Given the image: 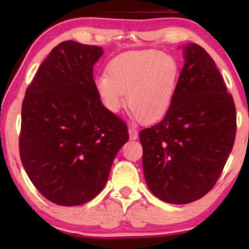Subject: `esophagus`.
<instances>
[{
	"mask_svg": "<svg viewBox=\"0 0 249 249\" xmlns=\"http://www.w3.org/2000/svg\"><path fill=\"white\" fill-rule=\"evenodd\" d=\"M128 134H130V139H137V137H138V131L136 130L134 127H128Z\"/></svg>",
	"mask_w": 249,
	"mask_h": 249,
	"instance_id": "esophagus-1",
	"label": "esophagus"
}]
</instances>
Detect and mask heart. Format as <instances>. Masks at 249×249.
Listing matches in <instances>:
<instances>
[{"label":"heart","instance_id":"obj_1","mask_svg":"<svg viewBox=\"0 0 249 249\" xmlns=\"http://www.w3.org/2000/svg\"><path fill=\"white\" fill-rule=\"evenodd\" d=\"M108 73L95 79V88L108 112L118 113L126 105L133 118L153 123L167 113L177 92L180 64L158 50L128 51L115 57Z\"/></svg>","mask_w":249,"mask_h":249}]
</instances>
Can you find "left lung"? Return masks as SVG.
<instances>
[{"mask_svg":"<svg viewBox=\"0 0 249 249\" xmlns=\"http://www.w3.org/2000/svg\"><path fill=\"white\" fill-rule=\"evenodd\" d=\"M185 64L171 107L139 133L150 191L182 205L207 194L218 181L236 133L233 97L204 48L184 47Z\"/></svg>","mask_w":249,"mask_h":249,"instance_id":"left-lung-1","label":"left lung"}]
</instances>
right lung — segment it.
Returning a JSON list of instances; mask_svg holds the SVG:
<instances>
[{
	"instance_id": "1",
	"label": "right lung",
	"mask_w": 249,
	"mask_h": 249,
	"mask_svg": "<svg viewBox=\"0 0 249 249\" xmlns=\"http://www.w3.org/2000/svg\"><path fill=\"white\" fill-rule=\"evenodd\" d=\"M102 55L95 45L59 43L39 65L22 103L21 161L34 186L61 206L95 198L128 141L125 122L97 95L93 65Z\"/></svg>"
}]
</instances>
